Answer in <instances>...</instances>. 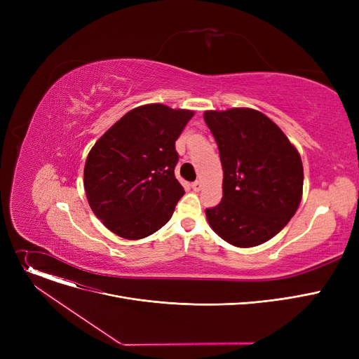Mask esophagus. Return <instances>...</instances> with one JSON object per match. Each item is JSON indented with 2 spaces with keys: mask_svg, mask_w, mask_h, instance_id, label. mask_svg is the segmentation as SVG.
Listing matches in <instances>:
<instances>
[{
  "mask_svg": "<svg viewBox=\"0 0 359 359\" xmlns=\"http://www.w3.org/2000/svg\"><path fill=\"white\" fill-rule=\"evenodd\" d=\"M192 189H194L195 192H199V191L202 189V182H199V180L194 182V183H192Z\"/></svg>",
  "mask_w": 359,
  "mask_h": 359,
  "instance_id": "34e87169",
  "label": "esophagus"
}]
</instances>
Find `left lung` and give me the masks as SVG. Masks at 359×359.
Returning <instances> with one entry per match:
<instances>
[{
	"label": "left lung",
	"instance_id": "left-lung-1",
	"mask_svg": "<svg viewBox=\"0 0 359 359\" xmlns=\"http://www.w3.org/2000/svg\"><path fill=\"white\" fill-rule=\"evenodd\" d=\"M222 164V199L206 208L212 230L237 248L278 234L303 195V163L278 125L253 109L205 111Z\"/></svg>",
	"mask_w": 359,
	"mask_h": 359
}]
</instances>
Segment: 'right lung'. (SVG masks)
I'll return each instance as SVG.
<instances>
[{
    "mask_svg": "<svg viewBox=\"0 0 359 359\" xmlns=\"http://www.w3.org/2000/svg\"><path fill=\"white\" fill-rule=\"evenodd\" d=\"M191 110L145 104L128 111L94 144L84 167L91 210L128 240L144 238L172 218L184 189L175 176L176 140Z\"/></svg>",
    "mask_w": 359,
    "mask_h": 359,
    "instance_id": "add662e5",
    "label": "right lung"
}]
</instances>
